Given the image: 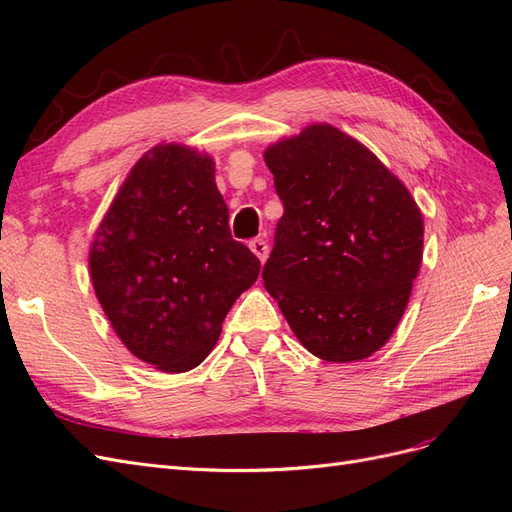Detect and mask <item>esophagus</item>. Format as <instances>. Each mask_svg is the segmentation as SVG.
I'll use <instances>...</instances> for the list:
<instances>
[{
  "label": "esophagus",
  "instance_id": "obj_1",
  "mask_svg": "<svg viewBox=\"0 0 512 512\" xmlns=\"http://www.w3.org/2000/svg\"><path fill=\"white\" fill-rule=\"evenodd\" d=\"M250 250L258 256V260L260 262H265L267 260V254H269V245L262 241V239H252L250 241Z\"/></svg>",
  "mask_w": 512,
  "mask_h": 512
}]
</instances>
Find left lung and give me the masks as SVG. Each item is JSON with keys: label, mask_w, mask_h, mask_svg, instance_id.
I'll list each match as a JSON object with an SVG mask.
<instances>
[{"label": "left lung", "mask_w": 512, "mask_h": 512, "mask_svg": "<svg viewBox=\"0 0 512 512\" xmlns=\"http://www.w3.org/2000/svg\"><path fill=\"white\" fill-rule=\"evenodd\" d=\"M284 215L262 280L292 333L329 363L378 352L406 312L423 215L376 153L331 123L265 149Z\"/></svg>", "instance_id": "left-lung-1"}]
</instances>
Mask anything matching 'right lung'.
<instances>
[{
  "label": "right lung",
  "instance_id": "1",
  "mask_svg": "<svg viewBox=\"0 0 512 512\" xmlns=\"http://www.w3.org/2000/svg\"><path fill=\"white\" fill-rule=\"evenodd\" d=\"M258 271L230 235L213 158L179 143L132 166L89 247L91 284L121 344L166 374L207 359Z\"/></svg>",
  "mask_w": 512,
  "mask_h": 512
}]
</instances>
